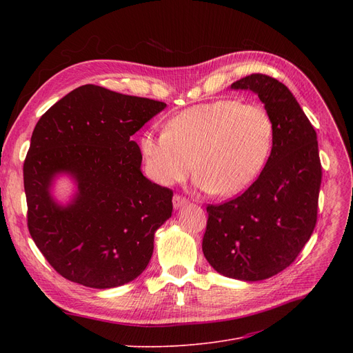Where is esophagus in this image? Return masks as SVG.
<instances>
[{
	"instance_id": "obj_1",
	"label": "esophagus",
	"mask_w": 353,
	"mask_h": 353,
	"mask_svg": "<svg viewBox=\"0 0 353 353\" xmlns=\"http://www.w3.org/2000/svg\"><path fill=\"white\" fill-rule=\"evenodd\" d=\"M188 203H189V200L186 197H183L180 194H174V197H173V206H174V209H180L181 206L188 205Z\"/></svg>"
}]
</instances>
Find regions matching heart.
Listing matches in <instances>:
<instances>
[{"label":"heart","mask_w":353,"mask_h":353,"mask_svg":"<svg viewBox=\"0 0 353 353\" xmlns=\"http://www.w3.org/2000/svg\"><path fill=\"white\" fill-rule=\"evenodd\" d=\"M272 140L273 123L262 105L223 99L183 110L164 132L147 130L140 148L157 183L183 180L194 160L199 189L234 196L261 174Z\"/></svg>","instance_id":"1"}]
</instances>
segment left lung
I'll list each match as a JSON object with an SVG mask.
<instances>
[{"label": "left lung", "mask_w": 353, "mask_h": 353, "mask_svg": "<svg viewBox=\"0 0 353 353\" xmlns=\"http://www.w3.org/2000/svg\"><path fill=\"white\" fill-rule=\"evenodd\" d=\"M230 87L250 90L265 104L273 123L272 152L243 194L208 206L201 248L220 274L256 282L290 266L310 239L322 165L316 132L285 84L250 74Z\"/></svg>", "instance_id": "1"}]
</instances>
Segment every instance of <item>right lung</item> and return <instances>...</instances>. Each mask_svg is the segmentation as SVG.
<instances>
[{"label": "right lung", "mask_w": 353, "mask_h": 353, "mask_svg": "<svg viewBox=\"0 0 353 353\" xmlns=\"http://www.w3.org/2000/svg\"><path fill=\"white\" fill-rule=\"evenodd\" d=\"M164 108L163 101L85 84L37 123L24 161L28 230L65 279L117 288L150 262L154 233L172 216L173 192L143 176L132 136ZM60 172L78 184L67 207L50 196Z\"/></svg>", "instance_id": "1"}]
</instances>
